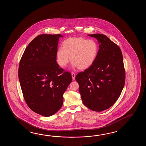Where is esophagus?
<instances>
[{
  "label": "esophagus",
  "instance_id": "esophagus-1",
  "mask_svg": "<svg viewBox=\"0 0 146 146\" xmlns=\"http://www.w3.org/2000/svg\"><path fill=\"white\" fill-rule=\"evenodd\" d=\"M72 79H73V80H74V79H75V77H76V74H75L74 72H72Z\"/></svg>",
  "mask_w": 146,
  "mask_h": 146
}]
</instances>
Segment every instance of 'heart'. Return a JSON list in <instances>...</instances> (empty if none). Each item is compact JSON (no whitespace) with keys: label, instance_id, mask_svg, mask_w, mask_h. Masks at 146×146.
<instances>
[{"label":"heart","instance_id":"obj_1","mask_svg":"<svg viewBox=\"0 0 146 146\" xmlns=\"http://www.w3.org/2000/svg\"><path fill=\"white\" fill-rule=\"evenodd\" d=\"M99 47L95 40L83 37H71L62 43V47L56 52L57 62L65 67L69 62V56L74 67L84 70L93 64L98 53Z\"/></svg>","mask_w":146,"mask_h":146}]
</instances>
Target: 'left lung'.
I'll list each match as a JSON object with an SVG mask.
<instances>
[{
	"label": "left lung",
	"instance_id": "8db88e82",
	"mask_svg": "<svg viewBox=\"0 0 146 146\" xmlns=\"http://www.w3.org/2000/svg\"><path fill=\"white\" fill-rule=\"evenodd\" d=\"M98 40L99 50L93 64L76 76L84 105L96 112L111 107L123 89L125 72L120 48L102 34H89Z\"/></svg>",
	"mask_w": 146,
	"mask_h": 146
}]
</instances>
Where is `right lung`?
Segmentation results:
<instances>
[{"label":"right lung","mask_w":146,"mask_h":146,"mask_svg":"<svg viewBox=\"0 0 146 146\" xmlns=\"http://www.w3.org/2000/svg\"><path fill=\"white\" fill-rule=\"evenodd\" d=\"M61 34H41L31 41L20 62V84L25 101L33 112L45 117L62 108L63 94L72 77L56 62Z\"/></svg>","instance_id":"1"}]
</instances>
